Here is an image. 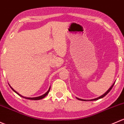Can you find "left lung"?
Listing matches in <instances>:
<instances>
[{
    "mask_svg": "<svg viewBox=\"0 0 124 124\" xmlns=\"http://www.w3.org/2000/svg\"><path fill=\"white\" fill-rule=\"evenodd\" d=\"M115 82L113 83V85H112V86H111L109 88V90H108V91H107L106 92V93H104V94H103V95H101V96H100V97H99L96 98V99H91V100H84V99H79V98H78V97H76V99H77L78 100H81V101H95V100H99V99H102V98H103V97H104V96H106V95L107 94H108V93H109V92H110V91L111 90H112V88H113V85H114V84H115Z\"/></svg>",
    "mask_w": 124,
    "mask_h": 124,
    "instance_id": "left-lung-1",
    "label": "left lung"
}]
</instances>
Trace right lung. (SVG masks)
<instances>
[{"instance_id": "right-lung-1", "label": "right lung", "mask_w": 124, "mask_h": 124, "mask_svg": "<svg viewBox=\"0 0 124 124\" xmlns=\"http://www.w3.org/2000/svg\"><path fill=\"white\" fill-rule=\"evenodd\" d=\"M9 86H10V87H11V88L12 89V90H13L14 91L15 93H16V94H17L18 95H20V97H23V98H24V99H29V100H41V99H43V98H44V97H45L46 96V95H47V94H48V93H49V91H50V88H51V87H49V90H48V91H47L46 93H45V94H43V95H40V96H39V97H24V96H23V95H21V94H19L18 93H17V92H16V91L14 90V89L12 88V87H11V85H10L9 84Z\"/></svg>"}]
</instances>
